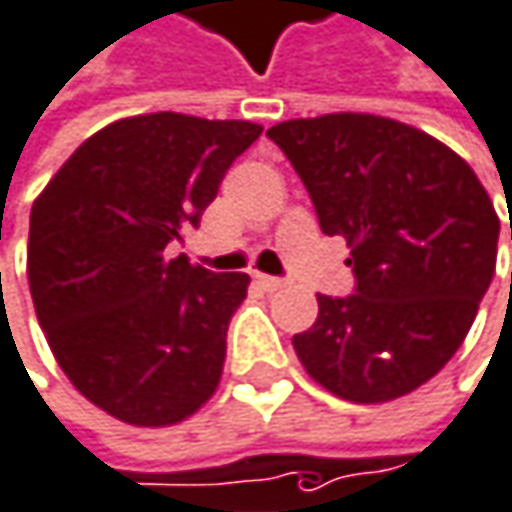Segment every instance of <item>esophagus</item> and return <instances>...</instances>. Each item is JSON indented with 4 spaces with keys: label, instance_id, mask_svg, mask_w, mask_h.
<instances>
[{
    "label": "esophagus",
    "instance_id": "34e87169",
    "mask_svg": "<svg viewBox=\"0 0 512 512\" xmlns=\"http://www.w3.org/2000/svg\"><path fill=\"white\" fill-rule=\"evenodd\" d=\"M255 281H257V287H263L266 293H275V290H281V287H284V281H281V278H272V275H260V272L255 275Z\"/></svg>",
    "mask_w": 512,
    "mask_h": 512
}]
</instances>
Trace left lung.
I'll return each instance as SVG.
<instances>
[{
	"label": "left lung",
	"mask_w": 512,
	"mask_h": 512,
	"mask_svg": "<svg viewBox=\"0 0 512 512\" xmlns=\"http://www.w3.org/2000/svg\"><path fill=\"white\" fill-rule=\"evenodd\" d=\"M266 137L319 228L351 246L354 293L319 296L313 328L293 337L307 375L357 404L413 393L460 349L492 281L501 225L484 184L445 143L387 117L287 119Z\"/></svg>",
	"instance_id": "obj_1"
}]
</instances>
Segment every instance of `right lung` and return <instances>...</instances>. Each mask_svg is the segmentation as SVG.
Instances as JSON below:
<instances>
[{"label": "right lung", "instance_id": "right-lung-1", "mask_svg": "<svg viewBox=\"0 0 512 512\" xmlns=\"http://www.w3.org/2000/svg\"><path fill=\"white\" fill-rule=\"evenodd\" d=\"M246 119L146 114L84 140L31 208L28 287L72 387L128 425L161 428L208 401L246 272L169 246L199 225L257 137Z\"/></svg>", "mask_w": 512, "mask_h": 512}]
</instances>
